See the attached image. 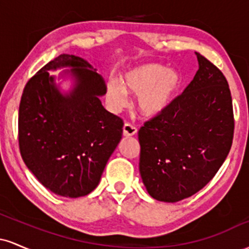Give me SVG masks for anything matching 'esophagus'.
Here are the masks:
<instances>
[{
  "label": "esophagus",
  "mask_w": 249,
  "mask_h": 249,
  "mask_svg": "<svg viewBox=\"0 0 249 249\" xmlns=\"http://www.w3.org/2000/svg\"><path fill=\"white\" fill-rule=\"evenodd\" d=\"M137 133V127L134 125L130 124V123H125L124 127H123V134L125 137H131L134 136Z\"/></svg>",
  "instance_id": "esophagus-1"
}]
</instances>
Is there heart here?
<instances>
[{
    "label": "heart",
    "instance_id": "obj_1",
    "mask_svg": "<svg viewBox=\"0 0 249 249\" xmlns=\"http://www.w3.org/2000/svg\"><path fill=\"white\" fill-rule=\"evenodd\" d=\"M123 85L116 79L107 84V101L115 111L128 104L127 92L138 95V108L142 115L152 117L161 113L176 96L180 87V76L176 70L158 63L134 67L124 73Z\"/></svg>",
    "mask_w": 249,
    "mask_h": 249
}]
</instances>
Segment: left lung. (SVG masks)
<instances>
[{"label":"left lung","instance_id":"obj_1","mask_svg":"<svg viewBox=\"0 0 249 249\" xmlns=\"http://www.w3.org/2000/svg\"><path fill=\"white\" fill-rule=\"evenodd\" d=\"M199 69L184 92L138 132L139 172L148 194L177 202L205 187L228 156L234 115L224 73L196 53Z\"/></svg>","mask_w":249,"mask_h":249}]
</instances>
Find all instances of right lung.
I'll return each mask as SVG.
<instances>
[{
  "label": "right lung",
  "mask_w": 249,
  "mask_h": 249,
  "mask_svg": "<svg viewBox=\"0 0 249 249\" xmlns=\"http://www.w3.org/2000/svg\"><path fill=\"white\" fill-rule=\"evenodd\" d=\"M71 66L76 87L63 96L47 71ZM107 84L90 64L62 53L25 84L18 110L22 159L51 192L78 198L92 192L123 134V119L108 112L99 97Z\"/></svg>",
  "instance_id": "obj_1"
}]
</instances>
